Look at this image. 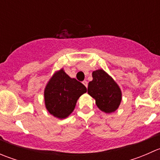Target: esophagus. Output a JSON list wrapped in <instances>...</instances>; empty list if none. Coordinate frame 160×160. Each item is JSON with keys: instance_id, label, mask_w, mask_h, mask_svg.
Here are the masks:
<instances>
[{"instance_id": "obj_1", "label": "esophagus", "mask_w": 160, "mask_h": 160, "mask_svg": "<svg viewBox=\"0 0 160 160\" xmlns=\"http://www.w3.org/2000/svg\"><path fill=\"white\" fill-rule=\"evenodd\" d=\"M83 84H84V86L86 87V88H88V81H86V80H83Z\"/></svg>"}]
</instances>
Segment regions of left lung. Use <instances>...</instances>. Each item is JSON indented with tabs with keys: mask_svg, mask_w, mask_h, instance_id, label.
I'll return each mask as SVG.
<instances>
[{
	"mask_svg": "<svg viewBox=\"0 0 160 160\" xmlns=\"http://www.w3.org/2000/svg\"><path fill=\"white\" fill-rule=\"evenodd\" d=\"M88 93L95 99L98 108L105 113L117 110L122 101V92L114 80L103 70L92 72Z\"/></svg>",
	"mask_w": 160,
	"mask_h": 160,
	"instance_id": "obj_1",
	"label": "left lung"
}]
</instances>
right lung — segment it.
<instances>
[{
    "label": "right lung",
    "instance_id": "obj_1",
    "mask_svg": "<svg viewBox=\"0 0 160 160\" xmlns=\"http://www.w3.org/2000/svg\"><path fill=\"white\" fill-rule=\"evenodd\" d=\"M87 88L76 79L70 78L63 70L52 76L45 89V103L51 114L66 118L75 108L77 101Z\"/></svg>",
    "mask_w": 160,
    "mask_h": 160
}]
</instances>
